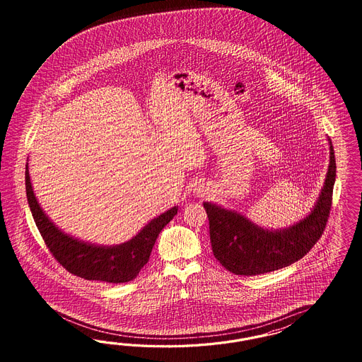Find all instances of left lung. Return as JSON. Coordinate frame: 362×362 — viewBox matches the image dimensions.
I'll list each match as a JSON object with an SVG mask.
<instances>
[{"label":"left lung","instance_id":"left-lung-1","mask_svg":"<svg viewBox=\"0 0 362 362\" xmlns=\"http://www.w3.org/2000/svg\"><path fill=\"white\" fill-rule=\"evenodd\" d=\"M330 159L321 194L304 219L283 230H265L236 211L204 202L214 256L235 274L255 276L284 268L304 257L324 233L332 207L336 159Z\"/></svg>","mask_w":362,"mask_h":362}]
</instances>
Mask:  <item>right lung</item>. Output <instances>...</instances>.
<instances>
[{"instance_id": "add662e5", "label": "right lung", "mask_w": 362, "mask_h": 362, "mask_svg": "<svg viewBox=\"0 0 362 362\" xmlns=\"http://www.w3.org/2000/svg\"><path fill=\"white\" fill-rule=\"evenodd\" d=\"M25 185L28 203L45 244L66 271L85 280H97L112 284L132 281L148 262L160 230L177 214L176 206L165 211V214L153 218L148 224H146L132 240L110 247L97 245L67 235L47 218L34 195L28 163L25 171Z\"/></svg>"}]
</instances>
